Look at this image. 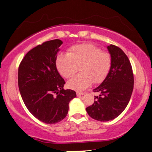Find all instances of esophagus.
<instances>
[{
  "label": "esophagus",
  "instance_id": "obj_1",
  "mask_svg": "<svg viewBox=\"0 0 152 152\" xmlns=\"http://www.w3.org/2000/svg\"><path fill=\"white\" fill-rule=\"evenodd\" d=\"M84 94V92H77V96H80L81 95H83Z\"/></svg>",
  "mask_w": 152,
  "mask_h": 152
}]
</instances>
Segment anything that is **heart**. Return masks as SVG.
<instances>
[{"mask_svg": "<svg viewBox=\"0 0 152 152\" xmlns=\"http://www.w3.org/2000/svg\"><path fill=\"white\" fill-rule=\"evenodd\" d=\"M56 67L61 76L71 78L80 67L81 73L68 81V86L83 91L94 83H100L108 75L113 64L109 52L102 51L92 44H81L70 48L68 53L59 54Z\"/></svg>", "mask_w": 152, "mask_h": 152, "instance_id": "heart-1", "label": "heart"}]
</instances>
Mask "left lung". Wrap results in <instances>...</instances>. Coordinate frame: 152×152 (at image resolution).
Returning a JSON list of instances; mask_svg holds the SVG:
<instances>
[{"instance_id":"8db88e82","label":"left lung","mask_w":152,"mask_h":152,"mask_svg":"<svg viewBox=\"0 0 152 152\" xmlns=\"http://www.w3.org/2000/svg\"><path fill=\"white\" fill-rule=\"evenodd\" d=\"M113 64L105 80L93 90L100 92L94 96V103L86 107L88 115L99 121H108L124 112L130 99L134 88V75L130 61L119 47H107Z\"/></svg>"}]
</instances>
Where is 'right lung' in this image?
Segmentation results:
<instances>
[{
	"instance_id": "right-lung-1",
	"label": "right lung",
	"mask_w": 152,
	"mask_h": 152,
	"mask_svg": "<svg viewBox=\"0 0 152 152\" xmlns=\"http://www.w3.org/2000/svg\"><path fill=\"white\" fill-rule=\"evenodd\" d=\"M62 41L45 42L29 50L18 68L19 91L28 110L47 124L63 120L68 114L69 102L76 92L64 90L65 81L56 67L57 53Z\"/></svg>"
}]
</instances>
